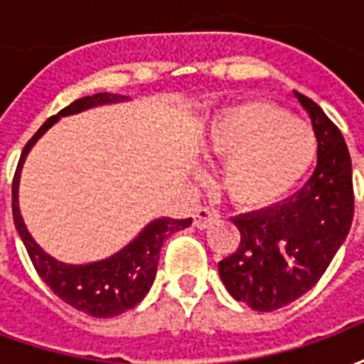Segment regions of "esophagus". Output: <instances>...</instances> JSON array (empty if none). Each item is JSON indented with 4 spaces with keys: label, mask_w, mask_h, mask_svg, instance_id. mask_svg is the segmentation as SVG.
I'll use <instances>...</instances> for the list:
<instances>
[{
    "label": "esophagus",
    "mask_w": 364,
    "mask_h": 364,
    "mask_svg": "<svg viewBox=\"0 0 364 364\" xmlns=\"http://www.w3.org/2000/svg\"><path fill=\"white\" fill-rule=\"evenodd\" d=\"M216 218H218V214L214 213V210H208V208H198L197 213H195V216H193V224H195V228L205 230L208 228Z\"/></svg>",
    "instance_id": "34e87169"
}]
</instances>
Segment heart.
I'll list each match as a JSON object with an SVG mask.
<instances>
[{"mask_svg":"<svg viewBox=\"0 0 364 364\" xmlns=\"http://www.w3.org/2000/svg\"><path fill=\"white\" fill-rule=\"evenodd\" d=\"M200 148L224 161L220 189L232 205L263 210L282 203L318 161V136L269 101H244L206 122Z\"/></svg>","mask_w":364,"mask_h":364,"instance_id":"heart-1","label":"heart"}]
</instances>
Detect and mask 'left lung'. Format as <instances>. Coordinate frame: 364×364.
Wrapping results in <instances>:
<instances>
[{
  "mask_svg": "<svg viewBox=\"0 0 364 364\" xmlns=\"http://www.w3.org/2000/svg\"><path fill=\"white\" fill-rule=\"evenodd\" d=\"M318 136V166L294 197L234 218L242 242L218 263L237 302L273 312L312 289L349 234L355 210L351 156L339 128L294 91Z\"/></svg>",
  "mask_w": 364,
  "mask_h": 364,
  "instance_id": "1",
  "label": "left lung"
}]
</instances>
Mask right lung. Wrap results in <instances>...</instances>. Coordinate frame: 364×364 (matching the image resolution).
<instances>
[{
  "label": "right lung",
  "instance_id": "obj_1",
  "mask_svg": "<svg viewBox=\"0 0 364 364\" xmlns=\"http://www.w3.org/2000/svg\"><path fill=\"white\" fill-rule=\"evenodd\" d=\"M128 97L117 95V93H95V95L82 97L74 103H70L66 109H62L58 114H54L36 130V134L31 138L21 154L19 166L13 177V222L19 232L23 244L27 247V253L36 273L43 279L50 290L66 304L74 306L75 310L85 312L93 318H112L119 314L134 308L142 300L151 282L156 279L158 271L159 250L164 245V240L191 226V218L175 220V218H158L150 222L138 236L120 252H117L107 259L87 263V265H68L62 261H56L48 253L43 252V247L36 244L33 236L28 234L27 226L23 222L19 210V179L21 169L25 164V158L35 146L36 140L58 122L60 117L75 114L85 109L97 107V105L119 103L127 101Z\"/></svg>",
  "mask_w": 364,
  "mask_h": 364
}]
</instances>
